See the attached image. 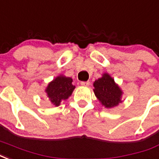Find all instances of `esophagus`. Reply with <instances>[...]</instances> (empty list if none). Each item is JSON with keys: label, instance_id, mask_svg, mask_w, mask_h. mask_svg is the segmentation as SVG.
Segmentation results:
<instances>
[{"label": "esophagus", "instance_id": "34e87169", "mask_svg": "<svg viewBox=\"0 0 159 159\" xmlns=\"http://www.w3.org/2000/svg\"><path fill=\"white\" fill-rule=\"evenodd\" d=\"M80 84H81L82 86H84V87H88V86H89L90 83H89V81H88V82H81Z\"/></svg>", "mask_w": 159, "mask_h": 159}]
</instances>
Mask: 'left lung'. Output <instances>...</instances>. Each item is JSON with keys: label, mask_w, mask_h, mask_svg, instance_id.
<instances>
[{"label": "left lung", "mask_w": 159, "mask_h": 159, "mask_svg": "<svg viewBox=\"0 0 159 159\" xmlns=\"http://www.w3.org/2000/svg\"><path fill=\"white\" fill-rule=\"evenodd\" d=\"M93 87L95 96L105 108H114L122 102L123 92L108 73H103L102 77L96 80Z\"/></svg>", "instance_id": "obj_1"}]
</instances>
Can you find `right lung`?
<instances>
[{
	"label": "right lung",
	"mask_w": 159,
	"mask_h": 159,
	"mask_svg": "<svg viewBox=\"0 0 159 159\" xmlns=\"http://www.w3.org/2000/svg\"><path fill=\"white\" fill-rule=\"evenodd\" d=\"M74 89L75 86L72 85V79L60 75L48 84L45 93L50 102L55 106H59L62 100L70 97Z\"/></svg>",
	"instance_id": "add662e5"
}]
</instances>
